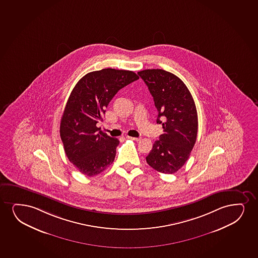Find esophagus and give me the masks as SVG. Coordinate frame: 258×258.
Here are the masks:
<instances>
[{
  "instance_id": "esophagus-1",
  "label": "esophagus",
  "mask_w": 258,
  "mask_h": 258,
  "mask_svg": "<svg viewBox=\"0 0 258 258\" xmlns=\"http://www.w3.org/2000/svg\"><path fill=\"white\" fill-rule=\"evenodd\" d=\"M126 138H127V139H130V140H133V141H140L141 140V138L129 137V136H128V137Z\"/></svg>"
}]
</instances>
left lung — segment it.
<instances>
[{"instance_id":"1","label":"left lung","mask_w":258,"mask_h":258,"mask_svg":"<svg viewBox=\"0 0 258 258\" xmlns=\"http://www.w3.org/2000/svg\"><path fill=\"white\" fill-rule=\"evenodd\" d=\"M154 98L157 123L163 134L155 141L147 162L160 173H176L188 160L198 132L196 104L186 85L177 76L161 69L138 72Z\"/></svg>"}]
</instances>
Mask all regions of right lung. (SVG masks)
Segmentation results:
<instances>
[{"instance_id":"1","label":"right lung","mask_w":258,"mask_h":258,"mask_svg":"<svg viewBox=\"0 0 258 258\" xmlns=\"http://www.w3.org/2000/svg\"><path fill=\"white\" fill-rule=\"evenodd\" d=\"M139 79L124 70L103 69L79 80L70 95L60 123L66 156L80 173L92 177L103 172L115 159L119 141L104 134L97 123L120 89Z\"/></svg>"}]
</instances>
